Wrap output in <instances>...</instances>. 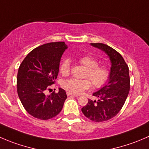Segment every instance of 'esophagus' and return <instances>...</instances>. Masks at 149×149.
Segmentation results:
<instances>
[{"label":"esophagus","instance_id":"34e87169","mask_svg":"<svg viewBox=\"0 0 149 149\" xmlns=\"http://www.w3.org/2000/svg\"><path fill=\"white\" fill-rule=\"evenodd\" d=\"M67 95H68V96H73V97H78V95H74V94H72V93H70V92H67Z\"/></svg>","mask_w":149,"mask_h":149}]
</instances>
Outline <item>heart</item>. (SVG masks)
Listing matches in <instances>:
<instances>
[{
  "mask_svg": "<svg viewBox=\"0 0 149 149\" xmlns=\"http://www.w3.org/2000/svg\"><path fill=\"white\" fill-rule=\"evenodd\" d=\"M79 63L86 68L85 77L92 81L95 88H100L108 82L110 77V70L107 66L98 65V61L90 55L82 56L79 58ZM70 61L68 59H65L60 66V72L64 76L70 73ZM92 85L89 79H69L64 81L63 86L69 92L75 95H79L86 89H89Z\"/></svg>",
  "mask_w": 149,
  "mask_h": 149,
  "instance_id": "b5f03b06",
  "label": "heart"
}]
</instances>
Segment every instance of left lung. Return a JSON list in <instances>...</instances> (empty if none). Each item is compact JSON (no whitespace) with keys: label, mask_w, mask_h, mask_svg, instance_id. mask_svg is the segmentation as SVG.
<instances>
[{"label":"left lung","mask_w":149,"mask_h":149,"mask_svg":"<svg viewBox=\"0 0 149 149\" xmlns=\"http://www.w3.org/2000/svg\"><path fill=\"white\" fill-rule=\"evenodd\" d=\"M92 47L103 51L111 63L108 83L93 93L98 100H88L81 108L86 118L96 122L108 121L119 113L125 104L130 88L129 68L118 52L102 43L91 44Z\"/></svg>","instance_id":"obj_1"}]
</instances>
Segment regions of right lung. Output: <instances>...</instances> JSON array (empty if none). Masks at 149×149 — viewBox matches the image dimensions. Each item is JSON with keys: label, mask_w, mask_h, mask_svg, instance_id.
I'll return each instance as SVG.
<instances>
[{"label": "right lung", "mask_w": 149, "mask_h": 149, "mask_svg": "<svg viewBox=\"0 0 149 149\" xmlns=\"http://www.w3.org/2000/svg\"><path fill=\"white\" fill-rule=\"evenodd\" d=\"M68 46L52 42L32 50L20 64L17 73V93L27 113L47 120L57 116L63 108L67 95L59 88L57 93L44 94L54 83L59 73L60 59Z\"/></svg>", "instance_id": "add662e5"}]
</instances>
